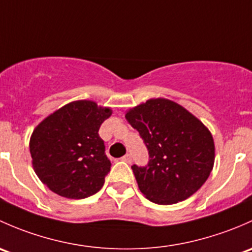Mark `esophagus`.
Instances as JSON below:
<instances>
[{
  "label": "esophagus",
  "mask_w": 252,
  "mask_h": 252,
  "mask_svg": "<svg viewBox=\"0 0 252 252\" xmlns=\"http://www.w3.org/2000/svg\"><path fill=\"white\" fill-rule=\"evenodd\" d=\"M121 159H123L124 161H125V162H128V164H129V162L132 161V159H131V155H129V154H126V155H124V157L121 158Z\"/></svg>",
  "instance_id": "34e87169"
}]
</instances>
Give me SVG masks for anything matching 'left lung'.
Returning <instances> with one entry per match:
<instances>
[{"label": "left lung", "mask_w": 252, "mask_h": 252, "mask_svg": "<svg viewBox=\"0 0 252 252\" xmlns=\"http://www.w3.org/2000/svg\"><path fill=\"white\" fill-rule=\"evenodd\" d=\"M125 118L139 132L149 153L148 165L132 166L148 200L176 204L201 188L214 167L215 144L199 119L165 98L129 109Z\"/></svg>", "instance_id": "obj_1"}]
</instances>
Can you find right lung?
Returning <instances> with one entry per match:
<instances>
[{
  "label": "right lung",
  "instance_id": "obj_1",
  "mask_svg": "<svg viewBox=\"0 0 252 252\" xmlns=\"http://www.w3.org/2000/svg\"><path fill=\"white\" fill-rule=\"evenodd\" d=\"M110 115V108L76 100L36 126L30 138L33 170L53 193L85 199L100 190L111 162L98 131Z\"/></svg>",
  "mask_w": 252,
  "mask_h": 252
}]
</instances>
